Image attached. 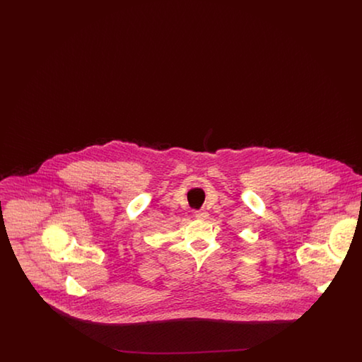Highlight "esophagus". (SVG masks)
Returning <instances> with one entry per match:
<instances>
[{
    "mask_svg": "<svg viewBox=\"0 0 362 362\" xmlns=\"http://www.w3.org/2000/svg\"><path fill=\"white\" fill-rule=\"evenodd\" d=\"M207 211L205 210H199V211H195V217L198 218V220H206L207 218Z\"/></svg>",
    "mask_w": 362,
    "mask_h": 362,
    "instance_id": "esophagus-1",
    "label": "esophagus"
}]
</instances>
